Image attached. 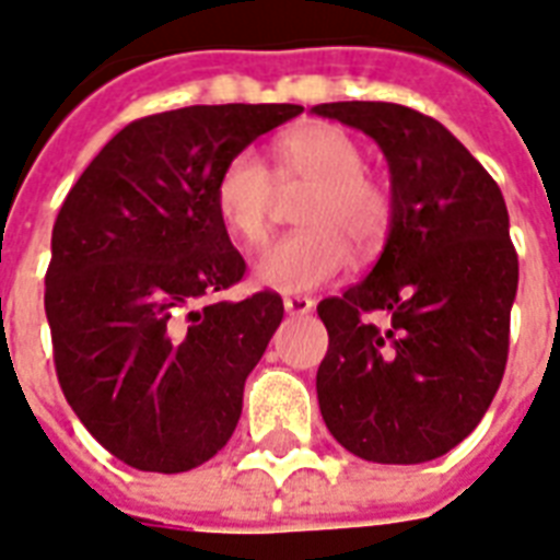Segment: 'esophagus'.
<instances>
[{"label": "esophagus", "mask_w": 560, "mask_h": 560, "mask_svg": "<svg viewBox=\"0 0 560 560\" xmlns=\"http://www.w3.org/2000/svg\"><path fill=\"white\" fill-rule=\"evenodd\" d=\"M283 306L289 315H310L312 306H315V301H312V298H306V294H285Z\"/></svg>", "instance_id": "obj_1"}]
</instances>
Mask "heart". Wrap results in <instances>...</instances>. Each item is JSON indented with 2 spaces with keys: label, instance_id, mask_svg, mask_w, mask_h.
<instances>
[{
  "label": "heart",
  "instance_id": "1",
  "mask_svg": "<svg viewBox=\"0 0 560 560\" xmlns=\"http://www.w3.org/2000/svg\"><path fill=\"white\" fill-rule=\"evenodd\" d=\"M277 180L312 184L294 231L257 259L254 277L275 292H312L350 266L348 238L357 248H374L392 221V198L383 184L365 175V151L345 128L306 125L275 145ZM275 180L254 151H236L215 177V212L233 240L259 248L271 224Z\"/></svg>",
  "mask_w": 560,
  "mask_h": 560
}]
</instances>
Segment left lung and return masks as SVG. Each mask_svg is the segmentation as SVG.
I'll list each match as a JSON object with an SVG mask.
<instances>
[{"mask_svg": "<svg viewBox=\"0 0 560 560\" xmlns=\"http://www.w3.org/2000/svg\"><path fill=\"white\" fill-rule=\"evenodd\" d=\"M312 114L368 133L392 175L376 266L318 303L329 332L315 376L320 415L365 462H432L474 432L505 374L517 294L505 198L432 116L388 102L315 104ZM365 311H385L389 327L362 322Z\"/></svg>", "mask_w": 560, "mask_h": 560, "instance_id": "left-lung-1", "label": "left lung"}]
</instances>
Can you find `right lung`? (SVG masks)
<instances>
[{"instance_id": "1", "label": "right lung", "mask_w": 560, "mask_h": 560, "mask_svg": "<svg viewBox=\"0 0 560 560\" xmlns=\"http://www.w3.org/2000/svg\"><path fill=\"white\" fill-rule=\"evenodd\" d=\"M301 104H195L125 125L51 231L46 318L63 397L119 462L184 474L228 444L283 301L212 294L245 259L215 212L221 166Z\"/></svg>"}]
</instances>
